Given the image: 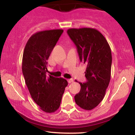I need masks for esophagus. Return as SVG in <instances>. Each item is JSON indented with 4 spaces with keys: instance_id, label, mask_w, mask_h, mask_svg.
Listing matches in <instances>:
<instances>
[{
    "instance_id": "1",
    "label": "esophagus",
    "mask_w": 135,
    "mask_h": 135,
    "mask_svg": "<svg viewBox=\"0 0 135 135\" xmlns=\"http://www.w3.org/2000/svg\"><path fill=\"white\" fill-rule=\"evenodd\" d=\"M67 81H68V83H71L73 82V79H67Z\"/></svg>"
}]
</instances>
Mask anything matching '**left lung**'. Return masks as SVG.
<instances>
[{"mask_svg": "<svg viewBox=\"0 0 135 135\" xmlns=\"http://www.w3.org/2000/svg\"><path fill=\"white\" fill-rule=\"evenodd\" d=\"M67 33L76 46L80 60L87 64V82L79 83L81 90L75 96V102L82 109L91 110L103 100L109 85L111 48L105 37L95 29H69Z\"/></svg>", "mask_w": 135, "mask_h": 135, "instance_id": "obj_1", "label": "left lung"}]
</instances>
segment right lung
<instances>
[{"instance_id":"add662e5","label":"right lung","mask_w":135,"mask_h":135,"mask_svg":"<svg viewBox=\"0 0 135 135\" xmlns=\"http://www.w3.org/2000/svg\"><path fill=\"white\" fill-rule=\"evenodd\" d=\"M62 29L38 32L28 40L22 56V70L30 95L45 113L59 108L68 83L62 78L47 76V64L52 49L63 33Z\"/></svg>"}]
</instances>
